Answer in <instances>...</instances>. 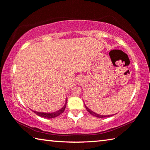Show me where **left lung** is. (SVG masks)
Listing matches in <instances>:
<instances>
[{"mask_svg": "<svg viewBox=\"0 0 150 150\" xmlns=\"http://www.w3.org/2000/svg\"><path fill=\"white\" fill-rule=\"evenodd\" d=\"M85 108H86V109L87 110L88 112H89V113H91L92 115L93 116H96V117H99V118H103V117H109L110 115H99V114H97L96 113L93 112V111H92L91 110H90V109L87 108V107L85 105Z\"/></svg>", "mask_w": 150, "mask_h": 150, "instance_id": "1", "label": "left lung"}]
</instances>
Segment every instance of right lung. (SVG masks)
<instances>
[{"instance_id": "obj_1", "label": "right lung", "mask_w": 150, "mask_h": 150, "mask_svg": "<svg viewBox=\"0 0 150 150\" xmlns=\"http://www.w3.org/2000/svg\"><path fill=\"white\" fill-rule=\"evenodd\" d=\"M67 99H66V103L65 104L62 108L61 109H59V111H55V112L53 113H42V112H38V111H34L35 113H36L37 115L40 116V117H45V118H47V119H51V118H54L59 116L60 114L62 113L64 111H65V108H66V105H67Z\"/></svg>"}]
</instances>
